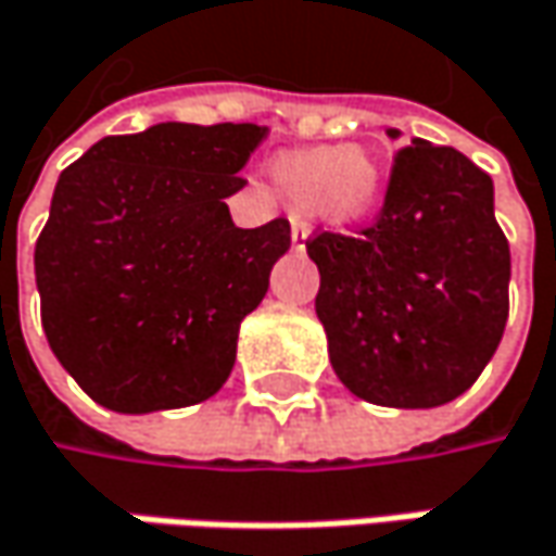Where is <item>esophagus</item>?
Listing matches in <instances>:
<instances>
[{
    "label": "esophagus",
    "mask_w": 556,
    "mask_h": 556,
    "mask_svg": "<svg viewBox=\"0 0 556 556\" xmlns=\"http://www.w3.org/2000/svg\"><path fill=\"white\" fill-rule=\"evenodd\" d=\"M305 236H308V226H305L302 219H292V245L302 248V242H305Z\"/></svg>",
    "instance_id": "34e87169"
}]
</instances>
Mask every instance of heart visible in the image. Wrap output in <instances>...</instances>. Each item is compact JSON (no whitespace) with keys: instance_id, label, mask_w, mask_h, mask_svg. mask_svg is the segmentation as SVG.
<instances>
[{"instance_id":"obj_1","label":"heart","mask_w":556,"mask_h":556,"mask_svg":"<svg viewBox=\"0 0 556 556\" xmlns=\"http://www.w3.org/2000/svg\"><path fill=\"white\" fill-rule=\"evenodd\" d=\"M277 194L295 211H314L337 229L375 219L387 198V166L375 150L352 144L289 150L270 163Z\"/></svg>"}]
</instances>
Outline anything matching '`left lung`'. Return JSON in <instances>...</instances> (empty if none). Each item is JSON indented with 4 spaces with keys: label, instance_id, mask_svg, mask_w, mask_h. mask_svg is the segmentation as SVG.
<instances>
[{
    "label": "left lung",
    "instance_id": "left-lung-1",
    "mask_svg": "<svg viewBox=\"0 0 556 556\" xmlns=\"http://www.w3.org/2000/svg\"><path fill=\"white\" fill-rule=\"evenodd\" d=\"M400 138L396 128L387 131ZM330 365L375 406L434 408L472 387L509 314V245L494 181L469 156L412 138L383 211L358 236L308 239Z\"/></svg>",
    "mask_w": 556,
    "mask_h": 556
}]
</instances>
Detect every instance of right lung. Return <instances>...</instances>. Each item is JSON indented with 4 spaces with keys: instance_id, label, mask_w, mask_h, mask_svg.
I'll list each match as a JSON object with an SVG mask.
<instances>
[{
    "instance_id": "1",
    "label": "right lung",
    "mask_w": 556,
    "mask_h": 556,
    "mask_svg": "<svg viewBox=\"0 0 556 556\" xmlns=\"http://www.w3.org/2000/svg\"><path fill=\"white\" fill-rule=\"evenodd\" d=\"M264 138L251 122H160L97 141L59 176L34 248L40 317L93 403L144 415L226 383L239 324L292 242L286 219L239 229L226 207Z\"/></svg>"
}]
</instances>
